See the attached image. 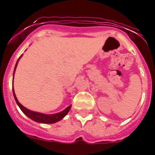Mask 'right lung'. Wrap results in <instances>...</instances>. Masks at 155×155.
Masks as SVG:
<instances>
[{
  "mask_svg": "<svg viewBox=\"0 0 155 155\" xmlns=\"http://www.w3.org/2000/svg\"><path fill=\"white\" fill-rule=\"evenodd\" d=\"M18 61H17V63H16L15 70H14V73H15V68H16V67H17ZM13 94H14V97H15V99L16 102H17V104L18 105L19 108L21 109V111H22L23 113L26 115L28 117H29L31 120H34V121L37 122V123H41V124H54V123H57V122H58V121H60V120H62L64 116L68 114V112H69L70 109H71V105H70V106H68L67 109H64L63 112H61V113H57V114H53V115H46V114H43V113H36V112H32V111L28 110V109L25 108L22 105H21V104L19 103L18 101V99H17V98H16V96H15V94L14 89H13Z\"/></svg>",
  "mask_w": 155,
  "mask_h": 155,
  "instance_id": "add662e5",
  "label": "right lung"
}]
</instances>
